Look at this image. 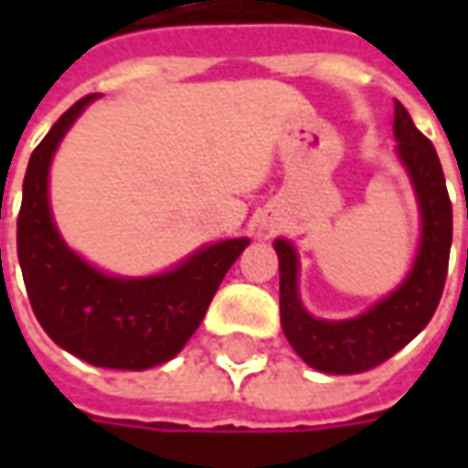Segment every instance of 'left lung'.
Returning <instances> with one entry per match:
<instances>
[{
	"instance_id": "obj_1",
	"label": "left lung",
	"mask_w": 468,
	"mask_h": 468,
	"mask_svg": "<svg viewBox=\"0 0 468 468\" xmlns=\"http://www.w3.org/2000/svg\"><path fill=\"white\" fill-rule=\"evenodd\" d=\"M393 135L399 140L396 151L411 176L422 213V242L417 261L393 294L351 320L313 317L302 307L297 292V250L286 239L273 242L281 271V328L292 349L310 367L328 375H356L383 365L432 320L442 297L453 239V207L445 189L441 158L399 101Z\"/></svg>"
}]
</instances>
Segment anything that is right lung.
I'll return each instance as SVG.
<instances>
[{"instance_id": "obj_1", "label": "right lung", "mask_w": 468, "mask_h": 468, "mask_svg": "<svg viewBox=\"0 0 468 468\" xmlns=\"http://www.w3.org/2000/svg\"><path fill=\"white\" fill-rule=\"evenodd\" d=\"M93 99L96 93L69 106L27 161L17 258L30 307L54 344L96 367L148 369L182 351L250 239L203 247L148 279L106 276L75 255L51 218L48 166L64 133Z\"/></svg>"}]
</instances>
